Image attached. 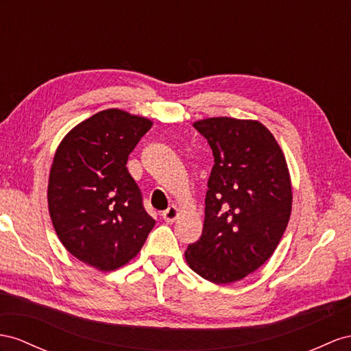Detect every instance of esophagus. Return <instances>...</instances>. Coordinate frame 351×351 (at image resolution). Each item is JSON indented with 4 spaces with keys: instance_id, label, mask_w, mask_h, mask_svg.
<instances>
[{
    "instance_id": "obj_1",
    "label": "esophagus",
    "mask_w": 351,
    "mask_h": 351,
    "mask_svg": "<svg viewBox=\"0 0 351 351\" xmlns=\"http://www.w3.org/2000/svg\"><path fill=\"white\" fill-rule=\"evenodd\" d=\"M161 217H163V219L166 221V222H175V219L178 218V209H176V206H169V208L161 213Z\"/></svg>"
}]
</instances>
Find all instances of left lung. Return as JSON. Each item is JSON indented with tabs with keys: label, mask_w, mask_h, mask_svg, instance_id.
<instances>
[{
	"label": "left lung",
	"mask_w": 351,
	"mask_h": 351,
	"mask_svg": "<svg viewBox=\"0 0 351 351\" xmlns=\"http://www.w3.org/2000/svg\"><path fill=\"white\" fill-rule=\"evenodd\" d=\"M194 128L208 139L215 165L202 237L185 259L206 280L227 285L274 254L291 218V176L282 148L259 121L212 117Z\"/></svg>",
	"instance_id": "left-lung-1"
}]
</instances>
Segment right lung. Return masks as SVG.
Instances as JSON below:
<instances>
[{
	"label": "right lung",
	"instance_id": "1",
	"mask_svg": "<svg viewBox=\"0 0 351 351\" xmlns=\"http://www.w3.org/2000/svg\"><path fill=\"white\" fill-rule=\"evenodd\" d=\"M151 125L117 108L101 111L77 124L53 158L47 190L53 227L71 255L99 271L128 264L156 226L125 167Z\"/></svg>",
	"mask_w": 351,
	"mask_h": 351
}]
</instances>
